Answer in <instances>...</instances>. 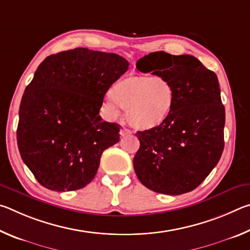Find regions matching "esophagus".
<instances>
[{
	"label": "esophagus",
	"instance_id": "34e87169",
	"mask_svg": "<svg viewBox=\"0 0 250 250\" xmlns=\"http://www.w3.org/2000/svg\"><path fill=\"white\" fill-rule=\"evenodd\" d=\"M130 134H131V131L129 129L124 128V129H121V131H120V135H121L122 138L128 137V135H130Z\"/></svg>",
	"mask_w": 250,
	"mask_h": 250
}]
</instances>
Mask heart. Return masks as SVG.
Here are the masks:
<instances>
[{
    "mask_svg": "<svg viewBox=\"0 0 250 250\" xmlns=\"http://www.w3.org/2000/svg\"><path fill=\"white\" fill-rule=\"evenodd\" d=\"M176 92L164 77L130 75L113 84L105 101L111 115L125 110L126 120L134 129L146 131L163 125L173 111Z\"/></svg>",
    "mask_w": 250,
    "mask_h": 250,
    "instance_id": "1",
    "label": "heart"
}]
</instances>
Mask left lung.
Listing matches in <instances>:
<instances>
[{"mask_svg": "<svg viewBox=\"0 0 250 250\" xmlns=\"http://www.w3.org/2000/svg\"><path fill=\"white\" fill-rule=\"evenodd\" d=\"M142 73L164 77L176 100L163 125L138 131L133 159L138 179L151 191L180 195L196 188L224 150L225 108L216 74L191 55L150 53L137 62Z\"/></svg>", "mask_w": 250, "mask_h": 250, "instance_id": "8db88e82", "label": "left lung"}]
</instances>
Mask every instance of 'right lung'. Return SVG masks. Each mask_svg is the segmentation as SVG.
<instances>
[{"instance_id": "1", "label": "right lung", "mask_w": 250, "mask_h": 250, "mask_svg": "<svg viewBox=\"0 0 250 250\" xmlns=\"http://www.w3.org/2000/svg\"><path fill=\"white\" fill-rule=\"evenodd\" d=\"M129 62L113 53L75 48L46 57L25 88L18 146L44 188L76 191L94 180L103 152L120 140V126L103 121L105 92Z\"/></svg>"}]
</instances>
